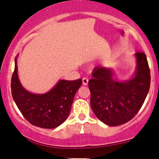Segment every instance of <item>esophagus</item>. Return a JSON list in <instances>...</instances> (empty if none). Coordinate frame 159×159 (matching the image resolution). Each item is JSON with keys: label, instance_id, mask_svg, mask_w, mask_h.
<instances>
[{"label": "esophagus", "instance_id": "1", "mask_svg": "<svg viewBox=\"0 0 159 159\" xmlns=\"http://www.w3.org/2000/svg\"><path fill=\"white\" fill-rule=\"evenodd\" d=\"M82 82H83L84 85H87V84H88V79L87 78H84L82 79Z\"/></svg>", "mask_w": 159, "mask_h": 159}]
</instances>
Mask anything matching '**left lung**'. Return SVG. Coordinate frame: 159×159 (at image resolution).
I'll list each match as a JSON object with an SVG mask.
<instances>
[{
	"label": "left lung",
	"mask_w": 159,
	"mask_h": 159,
	"mask_svg": "<svg viewBox=\"0 0 159 159\" xmlns=\"http://www.w3.org/2000/svg\"><path fill=\"white\" fill-rule=\"evenodd\" d=\"M137 68L134 77L120 82L113 78L112 71L95 67L88 86L90 106L98 120L111 126L131 120L140 111L150 87V70L143 52L135 53Z\"/></svg>",
	"instance_id": "left-lung-1"
}]
</instances>
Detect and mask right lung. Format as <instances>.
Returning <instances> with one entry per match:
<instances>
[{"label": "right lung", "mask_w": 159, "mask_h": 159, "mask_svg": "<svg viewBox=\"0 0 159 159\" xmlns=\"http://www.w3.org/2000/svg\"><path fill=\"white\" fill-rule=\"evenodd\" d=\"M16 61V58L11 90L18 108L24 117L35 126L43 129L59 126L69 116L75 95L81 86L82 80H61L46 93H32L20 83Z\"/></svg>", "instance_id": "obj_1"}]
</instances>
